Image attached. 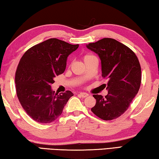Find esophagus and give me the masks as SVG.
Wrapping results in <instances>:
<instances>
[{
  "instance_id": "obj_1",
  "label": "esophagus",
  "mask_w": 159,
  "mask_h": 159,
  "mask_svg": "<svg viewBox=\"0 0 159 159\" xmlns=\"http://www.w3.org/2000/svg\"><path fill=\"white\" fill-rule=\"evenodd\" d=\"M79 96H80V97H82V98H85V97H87L88 96H89V94H88V93H87L82 92V93H79Z\"/></svg>"
}]
</instances>
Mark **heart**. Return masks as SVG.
Returning <instances> with one entry per match:
<instances>
[{"label":"heart","instance_id":"obj_1","mask_svg":"<svg viewBox=\"0 0 159 159\" xmlns=\"http://www.w3.org/2000/svg\"><path fill=\"white\" fill-rule=\"evenodd\" d=\"M93 56H92V55H89V54H87V55H84V56H83V58H82V59H83V61L84 62H86V61H87L88 60H89L90 58H93Z\"/></svg>","mask_w":159,"mask_h":159}]
</instances>
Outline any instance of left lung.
<instances>
[{"instance_id": "left-lung-1", "label": "left lung", "mask_w": 159, "mask_h": 159, "mask_svg": "<svg viewBox=\"0 0 159 159\" xmlns=\"http://www.w3.org/2000/svg\"><path fill=\"white\" fill-rule=\"evenodd\" d=\"M86 46L99 57L101 75L108 80V94L93 95L97 102L91 110L104 120L116 119L127 111L139 89V60L130 48L113 39L103 38Z\"/></svg>"}]
</instances>
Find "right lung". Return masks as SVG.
Masks as SVG:
<instances>
[{
    "mask_svg": "<svg viewBox=\"0 0 159 159\" xmlns=\"http://www.w3.org/2000/svg\"><path fill=\"white\" fill-rule=\"evenodd\" d=\"M79 44L72 45L58 39H49L32 46L21 58L15 73L17 98L34 120L49 123L61 115L70 91L58 94L52 91L54 78L63 73L67 57Z\"/></svg>",
    "mask_w": 159,
    "mask_h": 159,
    "instance_id": "obj_1",
    "label": "right lung"
}]
</instances>
